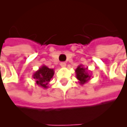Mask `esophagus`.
<instances>
[{
    "mask_svg": "<svg viewBox=\"0 0 127 127\" xmlns=\"http://www.w3.org/2000/svg\"><path fill=\"white\" fill-rule=\"evenodd\" d=\"M60 65L62 67H65L66 66V64L65 62H61L60 63Z\"/></svg>",
    "mask_w": 127,
    "mask_h": 127,
    "instance_id": "esophagus-1",
    "label": "esophagus"
}]
</instances>
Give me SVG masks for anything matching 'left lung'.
Wrapping results in <instances>:
<instances>
[{
	"label": "left lung",
	"instance_id": "1",
	"mask_svg": "<svg viewBox=\"0 0 127 127\" xmlns=\"http://www.w3.org/2000/svg\"><path fill=\"white\" fill-rule=\"evenodd\" d=\"M76 78L78 80V82L80 85H84L87 83L90 80L92 75L90 72L91 71L88 70V67H84L83 65H78V67L75 70Z\"/></svg>",
	"mask_w": 127,
	"mask_h": 127
}]
</instances>
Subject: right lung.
<instances>
[{
    "mask_svg": "<svg viewBox=\"0 0 127 127\" xmlns=\"http://www.w3.org/2000/svg\"><path fill=\"white\" fill-rule=\"evenodd\" d=\"M54 73V69H50L46 65H43L37 71L33 74V78L35 79L36 84L39 86L43 88H47L49 87L48 84L51 78H53Z\"/></svg>",
    "mask_w": 127,
    "mask_h": 127,
    "instance_id": "obj_1",
    "label": "right lung"
}]
</instances>
